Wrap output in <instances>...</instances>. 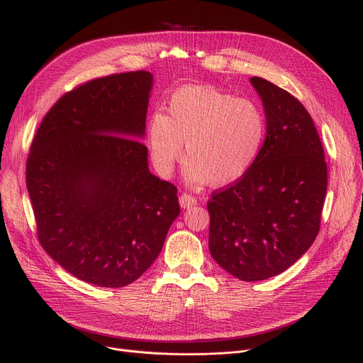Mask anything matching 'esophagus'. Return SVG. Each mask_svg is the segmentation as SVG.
Segmentation results:
<instances>
[{"label":"esophagus","mask_w":363,"mask_h":363,"mask_svg":"<svg viewBox=\"0 0 363 363\" xmlns=\"http://www.w3.org/2000/svg\"><path fill=\"white\" fill-rule=\"evenodd\" d=\"M197 203V199L193 197L191 194H186V193H182L179 196V204L185 208V207H189V206H194Z\"/></svg>","instance_id":"1"}]
</instances>
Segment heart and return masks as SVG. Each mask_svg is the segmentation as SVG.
Returning <instances> with one entry per match:
<instances>
[{"mask_svg": "<svg viewBox=\"0 0 363 363\" xmlns=\"http://www.w3.org/2000/svg\"><path fill=\"white\" fill-rule=\"evenodd\" d=\"M266 137L262 108L245 99L208 85L179 88L169 101V116L151 114L148 143L152 160L170 174L186 152L189 184L228 185L244 177L256 162Z\"/></svg>", "mask_w": 363, "mask_h": 363, "instance_id": "heart-1", "label": "heart"}]
</instances>
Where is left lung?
Here are the masks:
<instances>
[{
    "label": "left lung",
    "instance_id": "obj_1",
    "mask_svg": "<svg viewBox=\"0 0 363 363\" xmlns=\"http://www.w3.org/2000/svg\"><path fill=\"white\" fill-rule=\"evenodd\" d=\"M266 113V140L240 179L212 193L208 249L241 281L275 277L304 255L320 230L327 163L309 111L263 78L250 79Z\"/></svg>",
    "mask_w": 363,
    "mask_h": 363
}]
</instances>
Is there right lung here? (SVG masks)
<instances>
[{
  "label": "right lung",
  "mask_w": 363,
  "mask_h": 363,
  "mask_svg": "<svg viewBox=\"0 0 363 363\" xmlns=\"http://www.w3.org/2000/svg\"><path fill=\"white\" fill-rule=\"evenodd\" d=\"M150 72L88 81L38 128L26 186L43 249L85 282L119 289L159 256L181 212L174 184L151 175L145 130Z\"/></svg>",
  "instance_id": "1"
}]
</instances>
